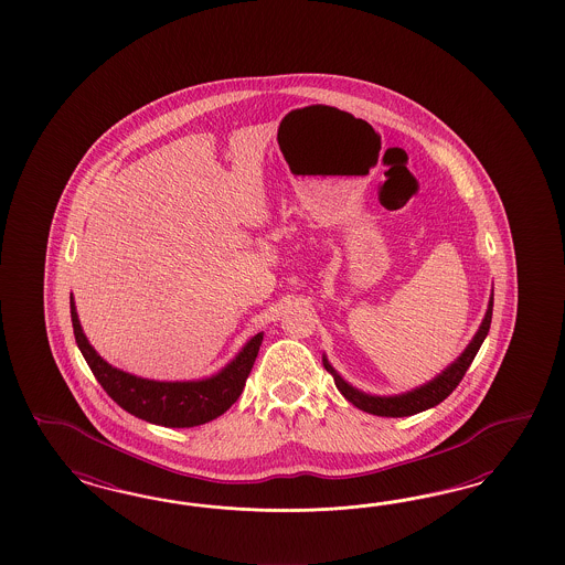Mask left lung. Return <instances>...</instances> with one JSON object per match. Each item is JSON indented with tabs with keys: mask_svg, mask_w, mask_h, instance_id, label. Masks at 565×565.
I'll return each mask as SVG.
<instances>
[{
	"mask_svg": "<svg viewBox=\"0 0 565 565\" xmlns=\"http://www.w3.org/2000/svg\"><path fill=\"white\" fill-rule=\"evenodd\" d=\"M491 319H493V298L489 302L487 308V315H484V321L480 326L475 340L470 342V345L463 350L462 356L456 360L449 369H445L441 375L437 379H433L427 385L414 390L411 394L394 395V397H375V395H366L354 390L352 385H348L343 381L342 376L338 375L331 364L323 359L327 371L333 375V381L338 385V390L342 392L343 397L354 404L360 411L369 412V414H376V416H412V414H418V412L428 411L437 404H441L447 395L451 394L460 381H462L466 371L470 369L472 360L477 356V352L480 350V345L484 342L487 333H489V327H491Z\"/></svg>",
	"mask_w": 565,
	"mask_h": 565,
	"instance_id": "8db88e82",
	"label": "left lung"
}]
</instances>
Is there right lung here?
Segmentation results:
<instances>
[{
	"label": "right lung",
	"instance_id": "add662e5",
	"mask_svg": "<svg viewBox=\"0 0 565 565\" xmlns=\"http://www.w3.org/2000/svg\"><path fill=\"white\" fill-rule=\"evenodd\" d=\"M70 315L76 343L107 395L124 411L161 427H196L222 416L242 394L263 342V333H257L220 375L190 383H159L109 366L86 342L72 298Z\"/></svg>",
	"mask_w": 565,
	"mask_h": 565
}]
</instances>
